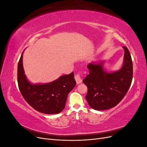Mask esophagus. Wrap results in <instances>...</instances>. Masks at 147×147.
<instances>
[{"label":"esophagus","mask_w":147,"mask_h":147,"mask_svg":"<svg viewBox=\"0 0 147 147\" xmlns=\"http://www.w3.org/2000/svg\"><path fill=\"white\" fill-rule=\"evenodd\" d=\"M75 80H76V82H77V84H80L82 82V78H80V76L79 74H77L75 76Z\"/></svg>","instance_id":"obj_1"}]
</instances>
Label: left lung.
Wrapping results in <instances>:
<instances>
[{"label": "left lung", "mask_w": 147, "mask_h": 147, "mask_svg": "<svg viewBox=\"0 0 147 147\" xmlns=\"http://www.w3.org/2000/svg\"><path fill=\"white\" fill-rule=\"evenodd\" d=\"M124 50L121 68L113 72L104 69V61L88 65L90 73L83 82L88 88L86 99L96 110H107L118 105L125 96L132 83L133 66L128 49Z\"/></svg>", "instance_id": "obj_1"}]
</instances>
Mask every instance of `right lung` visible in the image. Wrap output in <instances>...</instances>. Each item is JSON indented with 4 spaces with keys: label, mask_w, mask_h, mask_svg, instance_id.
I'll use <instances>...</instances> for the list:
<instances>
[{
    "label": "right lung",
    "mask_w": 147,
    "mask_h": 147,
    "mask_svg": "<svg viewBox=\"0 0 147 147\" xmlns=\"http://www.w3.org/2000/svg\"><path fill=\"white\" fill-rule=\"evenodd\" d=\"M23 54L18 64V83L23 98L38 112L57 114L65 108L69 93L76 85L74 74L62 75L45 84H32L26 78L23 65Z\"/></svg>",
    "instance_id": "add662e5"
}]
</instances>
